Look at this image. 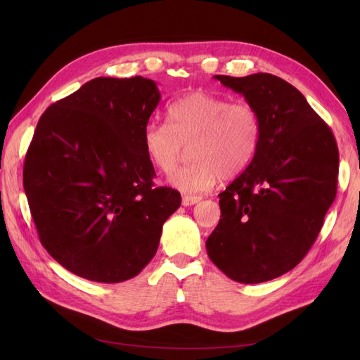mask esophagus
Instances as JSON below:
<instances>
[{"mask_svg":"<svg viewBox=\"0 0 360 360\" xmlns=\"http://www.w3.org/2000/svg\"><path fill=\"white\" fill-rule=\"evenodd\" d=\"M201 200H202L201 197H195V195H184V197H183V205L189 207V205H193V204L200 202Z\"/></svg>","mask_w":360,"mask_h":360,"instance_id":"1","label":"esophagus"}]
</instances>
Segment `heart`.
<instances>
[{"label":"heart","mask_w":360,"mask_h":360,"mask_svg":"<svg viewBox=\"0 0 360 360\" xmlns=\"http://www.w3.org/2000/svg\"><path fill=\"white\" fill-rule=\"evenodd\" d=\"M261 138V120L254 105L207 91H193L172 102L167 124L144 127L143 147L162 174H172L186 156L192 162L171 177L188 193L210 191L217 180L234 179L250 165Z\"/></svg>","instance_id":"b5f03b06"}]
</instances>
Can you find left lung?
<instances>
[{"mask_svg":"<svg viewBox=\"0 0 360 360\" xmlns=\"http://www.w3.org/2000/svg\"><path fill=\"white\" fill-rule=\"evenodd\" d=\"M261 120L250 165L219 193L221 219L205 242L233 281L259 284L296 267L335 201L340 153L330 127L303 94L270 73L216 75Z\"/></svg>","mask_w":360,"mask_h":360,"instance_id":"1","label":"left lung"}]
</instances>
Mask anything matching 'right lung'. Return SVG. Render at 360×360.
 Returning a JSON list of instances; mask_svg holds the SVG:
<instances>
[{
	"instance_id": "obj_1",
	"label": "right lung",
	"mask_w": 360,
	"mask_h": 360,
	"mask_svg": "<svg viewBox=\"0 0 360 360\" xmlns=\"http://www.w3.org/2000/svg\"><path fill=\"white\" fill-rule=\"evenodd\" d=\"M159 101L143 76L96 78L39 120L24 189L43 248L75 275L105 284L136 276L181 204L176 189L155 186L143 147Z\"/></svg>"
}]
</instances>
